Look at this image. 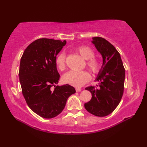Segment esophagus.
Here are the masks:
<instances>
[{
	"instance_id": "34e87169",
	"label": "esophagus",
	"mask_w": 147,
	"mask_h": 147,
	"mask_svg": "<svg viewBox=\"0 0 147 147\" xmlns=\"http://www.w3.org/2000/svg\"><path fill=\"white\" fill-rule=\"evenodd\" d=\"M75 89L77 92H78V91H80L82 89L80 88H78V87H76V88H75Z\"/></svg>"
}]
</instances>
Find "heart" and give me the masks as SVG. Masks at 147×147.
Instances as JSON below:
<instances>
[{
  "mask_svg": "<svg viewBox=\"0 0 147 147\" xmlns=\"http://www.w3.org/2000/svg\"><path fill=\"white\" fill-rule=\"evenodd\" d=\"M75 51L83 58L86 59V66L92 73L96 74L99 73L101 69V61L100 59L94 56V51L90 47L80 45L76 47ZM56 65L61 71H63L66 69L65 54L61 53L58 54L56 58ZM90 78V74L87 71H70L65 74L62 78L64 83L75 86H82L88 82Z\"/></svg>",
  "mask_w": 147,
  "mask_h": 147,
  "instance_id": "obj_1",
  "label": "heart"
}]
</instances>
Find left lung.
<instances>
[{
  "instance_id": "obj_1",
  "label": "left lung",
  "mask_w": 147,
  "mask_h": 147,
  "mask_svg": "<svg viewBox=\"0 0 147 147\" xmlns=\"http://www.w3.org/2000/svg\"><path fill=\"white\" fill-rule=\"evenodd\" d=\"M101 54L103 64L96 80L99 88L89 86L86 89L91 93L92 98L84 104L86 110L97 117H105L112 113L123 96L125 69L120 54L113 45L100 37H94L92 41Z\"/></svg>"
}]
</instances>
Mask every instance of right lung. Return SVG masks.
Masks as SVG:
<instances>
[{
  "label": "right lung",
  "instance_id": "1",
  "mask_svg": "<svg viewBox=\"0 0 147 147\" xmlns=\"http://www.w3.org/2000/svg\"><path fill=\"white\" fill-rule=\"evenodd\" d=\"M66 41L41 38L24 50L19 67V81L27 104L41 117L51 119L60 113L75 89L69 84L56 86L59 74L56 65V56ZM53 86V91L51 90Z\"/></svg>",
  "mask_w": 147,
  "mask_h": 147
}]
</instances>
